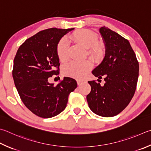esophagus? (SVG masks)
I'll list each match as a JSON object with an SVG mask.
<instances>
[{"instance_id": "obj_1", "label": "esophagus", "mask_w": 151, "mask_h": 151, "mask_svg": "<svg viewBox=\"0 0 151 151\" xmlns=\"http://www.w3.org/2000/svg\"><path fill=\"white\" fill-rule=\"evenodd\" d=\"M76 82H77V84L78 85V86H80V85L83 83H86V81L85 80H76Z\"/></svg>"}]
</instances>
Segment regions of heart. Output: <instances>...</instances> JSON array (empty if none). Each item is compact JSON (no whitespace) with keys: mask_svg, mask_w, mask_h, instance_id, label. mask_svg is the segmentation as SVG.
<instances>
[{"mask_svg":"<svg viewBox=\"0 0 151 151\" xmlns=\"http://www.w3.org/2000/svg\"><path fill=\"white\" fill-rule=\"evenodd\" d=\"M74 42L87 49V53L95 61H100L105 55L104 47L97 43L98 37L96 34L90 30H81L71 35ZM68 43L65 37L59 41L57 47V56L60 61L65 62L68 57ZM92 64L88 61H72L65 65L62 68L64 75L75 78H82L91 69Z\"/></svg>","mask_w":151,"mask_h":151,"instance_id":"obj_1","label":"heart"}]
</instances>
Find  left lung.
Segmentation results:
<instances>
[{
  "label": "left lung",
  "mask_w": 151,
  "mask_h": 151,
  "mask_svg": "<svg viewBox=\"0 0 151 151\" xmlns=\"http://www.w3.org/2000/svg\"><path fill=\"white\" fill-rule=\"evenodd\" d=\"M106 53L102 63L92 70L105 84L88 81L91 91L86 99L94 114L113 117L124 109L135 94L139 76V62L127 40L107 27L100 28ZM98 79V81H99Z\"/></svg>",
  "instance_id": "obj_1"
}]
</instances>
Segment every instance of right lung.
<instances>
[{
    "label": "right lung",
    "instance_id": "add662e5",
    "mask_svg": "<svg viewBox=\"0 0 151 151\" xmlns=\"http://www.w3.org/2000/svg\"><path fill=\"white\" fill-rule=\"evenodd\" d=\"M74 29L53 28L38 32L20 46L14 59L12 76L19 96L26 108L40 117L50 118L63 111L68 95L77 87L70 77L57 85L48 83L49 77L59 72L57 44Z\"/></svg>",
    "mask_w": 151,
    "mask_h": 151
}]
</instances>
